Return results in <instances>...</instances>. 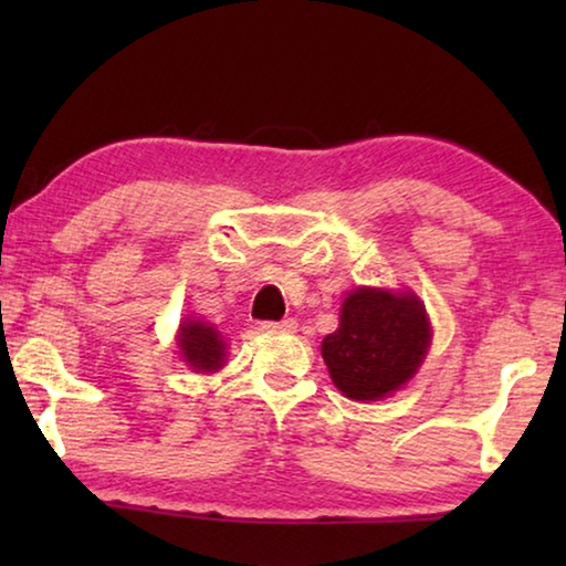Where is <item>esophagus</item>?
Wrapping results in <instances>:
<instances>
[{"label": "esophagus", "instance_id": "1", "mask_svg": "<svg viewBox=\"0 0 566 566\" xmlns=\"http://www.w3.org/2000/svg\"><path fill=\"white\" fill-rule=\"evenodd\" d=\"M262 329L266 332H294L296 329V319H282V322H264Z\"/></svg>", "mask_w": 566, "mask_h": 566}]
</instances>
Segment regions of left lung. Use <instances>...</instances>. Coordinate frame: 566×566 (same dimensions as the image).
Here are the masks:
<instances>
[{"instance_id":"left-lung-1","label":"left lung","mask_w":566,"mask_h":566,"mask_svg":"<svg viewBox=\"0 0 566 566\" xmlns=\"http://www.w3.org/2000/svg\"><path fill=\"white\" fill-rule=\"evenodd\" d=\"M432 327L415 292L359 286L322 342L329 377L344 397L377 401L407 385L427 357Z\"/></svg>"}]
</instances>
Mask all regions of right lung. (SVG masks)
Instances as JSON below:
<instances>
[{"instance_id": "obj_1", "label": "right lung", "mask_w": 566, "mask_h": 566, "mask_svg": "<svg viewBox=\"0 0 566 566\" xmlns=\"http://www.w3.org/2000/svg\"><path fill=\"white\" fill-rule=\"evenodd\" d=\"M177 347L181 359H185L195 371H217L224 367L227 344L217 327L209 322L187 319L179 324Z\"/></svg>"}]
</instances>
